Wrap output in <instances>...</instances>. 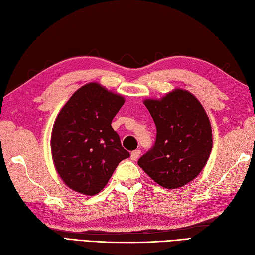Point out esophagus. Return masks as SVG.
<instances>
[{"instance_id": "obj_1", "label": "esophagus", "mask_w": 255, "mask_h": 255, "mask_svg": "<svg viewBox=\"0 0 255 255\" xmlns=\"http://www.w3.org/2000/svg\"><path fill=\"white\" fill-rule=\"evenodd\" d=\"M139 156H140V150L139 149H136V150H134V151L131 152V159L134 160V161L137 160Z\"/></svg>"}]
</instances>
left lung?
<instances>
[{
	"instance_id": "1",
	"label": "left lung",
	"mask_w": 255,
	"mask_h": 255,
	"mask_svg": "<svg viewBox=\"0 0 255 255\" xmlns=\"http://www.w3.org/2000/svg\"><path fill=\"white\" fill-rule=\"evenodd\" d=\"M156 124V142L138 166L166 189H178L205 167L213 147L207 113L193 94L177 88L160 99H145Z\"/></svg>"
}]
</instances>
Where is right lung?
Segmentation results:
<instances>
[{
	"label": "right lung",
	"mask_w": 255,
	"mask_h": 255,
	"mask_svg": "<svg viewBox=\"0 0 255 255\" xmlns=\"http://www.w3.org/2000/svg\"><path fill=\"white\" fill-rule=\"evenodd\" d=\"M124 104L121 95L98 83L78 88L56 117L51 152L56 172L73 191L95 195L129 152L111 127Z\"/></svg>",
	"instance_id": "add662e5"
}]
</instances>
